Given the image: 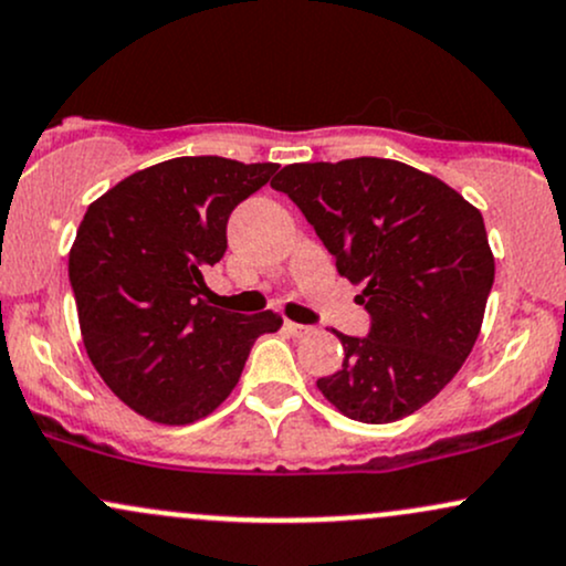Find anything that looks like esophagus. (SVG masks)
Returning a JSON list of instances; mask_svg holds the SVG:
<instances>
[{
    "label": "esophagus",
    "instance_id": "34e87169",
    "mask_svg": "<svg viewBox=\"0 0 566 566\" xmlns=\"http://www.w3.org/2000/svg\"><path fill=\"white\" fill-rule=\"evenodd\" d=\"M285 332H289L291 336H304V334L313 332V328L302 326V323H294V321H285Z\"/></svg>",
    "mask_w": 566,
    "mask_h": 566
}]
</instances>
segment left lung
Wrapping results in <instances>:
<instances>
[{"instance_id":"left-lung-1","label":"left lung","mask_w":566,"mask_h":566,"mask_svg":"<svg viewBox=\"0 0 566 566\" xmlns=\"http://www.w3.org/2000/svg\"><path fill=\"white\" fill-rule=\"evenodd\" d=\"M315 227L336 270L360 283L368 336L339 334L345 360L317 390L368 424L415 415L479 339L494 256L484 216L449 184L382 157L285 165L272 179Z\"/></svg>"}]
</instances>
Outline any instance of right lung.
Here are the masks:
<instances>
[{
    "label": "right lung",
    "mask_w": 566,
    "mask_h": 566,
    "mask_svg": "<svg viewBox=\"0 0 566 566\" xmlns=\"http://www.w3.org/2000/svg\"><path fill=\"white\" fill-rule=\"evenodd\" d=\"M275 163L176 157L136 170L91 202L69 281L95 371L136 415L189 424L219 409L253 342L283 326L272 310L227 313L202 296V270L227 251V219Z\"/></svg>",
    "instance_id": "right-lung-1"
}]
</instances>
